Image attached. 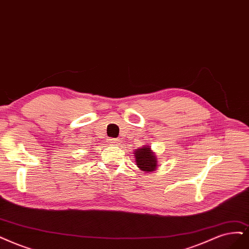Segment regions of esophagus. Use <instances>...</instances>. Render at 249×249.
I'll return each instance as SVG.
<instances>
[{"mask_svg":"<svg viewBox=\"0 0 249 249\" xmlns=\"http://www.w3.org/2000/svg\"><path fill=\"white\" fill-rule=\"evenodd\" d=\"M107 142L109 144H112V145H117L118 143H120V141L117 139H109Z\"/></svg>","mask_w":249,"mask_h":249,"instance_id":"34e87169","label":"esophagus"}]
</instances>
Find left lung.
Masks as SVG:
<instances>
[{
  "mask_svg": "<svg viewBox=\"0 0 249 249\" xmlns=\"http://www.w3.org/2000/svg\"><path fill=\"white\" fill-rule=\"evenodd\" d=\"M133 154L137 167L142 171L150 173L157 170L158 159L156 157V153L153 152L149 144H144L142 148L136 149Z\"/></svg>",
  "mask_w": 249,
  "mask_h": 249,
  "instance_id": "1",
  "label": "left lung"
}]
</instances>
